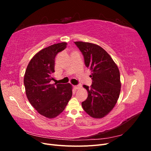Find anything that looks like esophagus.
Masks as SVG:
<instances>
[{"instance_id": "1", "label": "esophagus", "mask_w": 151, "mask_h": 151, "mask_svg": "<svg viewBox=\"0 0 151 151\" xmlns=\"http://www.w3.org/2000/svg\"><path fill=\"white\" fill-rule=\"evenodd\" d=\"M81 84H78V85H76V86H74V88H75V89H80L81 88Z\"/></svg>"}]
</instances>
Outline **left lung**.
I'll use <instances>...</instances> for the list:
<instances>
[{
  "mask_svg": "<svg viewBox=\"0 0 151 151\" xmlns=\"http://www.w3.org/2000/svg\"><path fill=\"white\" fill-rule=\"evenodd\" d=\"M83 55L85 65L92 71L91 88L84 85L88 96L82 103L84 110L95 118L106 115L115 106L121 88L120 71L110 55L93 43L76 42Z\"/></svg>",
  "mask_w": 151,
  "mask_h": 151,
  "instance_id": "1",
  "label": "left lung"
}]
</instances>
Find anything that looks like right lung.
Wrapping results in <instances>:
<instances>
[{"label": "right lung", "mask_w": 151, "mask_h": 151, "mask_svg": "<svg viewBox=\"0 0 151 151\" xmlns=\"http://www.w3.org/2000/svg\"><path fill=\"white\" fill-rule=\"evenodd\" d=\"M67 47L57 43L40 50L32 58L24 77L26 94L29 103L41 115L53 118L60 114L72 97L70 84H52L55 58Z\"/></svg>", "instance_id": "add662e5"}]
</instances>
